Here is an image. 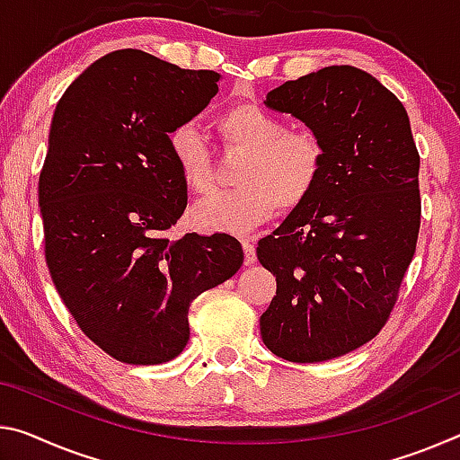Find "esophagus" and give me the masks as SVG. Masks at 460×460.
<instances>
[{
    "instance_id": "1",
    "label": "esophagus",
    "mask_w": 460,
    "mask_h": 460,
    "mask_svg": "<svg viewBox=\"0 0 460 460\" xmlns=\"http://www.w3.org/2000/svg\"><path fill=\"white\" fill-rule=\"evenodd\" d=\"M242 243H243V252H245V264L250 266L256 261V245H253V237H243Z\"/></svg>"
}]
</instances>
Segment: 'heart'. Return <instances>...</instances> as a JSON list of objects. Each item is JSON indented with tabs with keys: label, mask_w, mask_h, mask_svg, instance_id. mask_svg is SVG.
Wrapping results in <instances>:
<instances>
[{
	"label": "heart",
	"mask_w": 460,
	"mask_h": 460,
	"mask_svg": "<svg viewBox=\"0 0 460 460\" xmlns=\"http://www.w3.org/2000/svg\"><path fill=\"white\" fill-rule=\"evenodd\" d=\"M215 127L227 151L243 153L235 190L218 192L196 204L192 225L200 231L242 233L272 217L301 208L322 181L327 149L315 130L288 128L282 116L256 104H235L217 116ZM170 153L180 178L196 194L215 184V162L192 122L172 128Z\"/></svg>",
	"instance_id": "1"
}]
</instances>
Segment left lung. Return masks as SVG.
<instances>
[{"mask_svg": "<svg viewBox=\"0 0 460 460\" xmlns=\"http://www.w3.org/2000/svg\"><path fill=\"white\" fill-rule=\"evenodd\" d=\"M266 106L315 130L327 159L311 199L258 242L276 276L261 340L288 362L332 360L373 340L395 307L420 233V153L395 93L349 65L282 84Z\"/></svg>", "mask_w": 460, "mask_h": 460, "instance_id": "8db88e82", "label": "left lung"}]
</instances>
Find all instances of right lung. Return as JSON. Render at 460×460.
I'll use <instances>...</instances> for the list:
<instances>
[{
	"label": "right lung",
	"mask_w": 460,
	"mask_h": 460,
	"mask_svg": "<svg viewBox=\"0 0 460 460\" xmlns=\"http://www.w3.org/2000/svg\"><path fill=\"white\" fill-rule=\"evenodd\" d=\"M217 82V71L122 49L57 104L39 178L45 260L82 332L120 362L176 358L194 298L243 264L227 233L165 235L188 202L167 137L208 104Z\"/></svg>",
	"instance_id": "1"
}]
</instances>
